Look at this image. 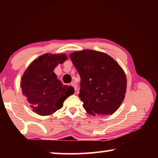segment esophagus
I'll return each mask as SVG.
<instances>
[{
	"instance_id": "1",
	"label": "esophagus",
	"mask_w": 158,
	"mask_h": 158,
	"mask_svg": "<svg viewBox=\"0 0 158 158\" xmlns=\"http://www.w3.org/2000/svg\"><path fill=\"white\" fill-rule=\"evenodd\" d=\"M71 85L74 87V90H75V91H77V84H76V83L75 82H72Z\"/></svg>"
}]
</instances>
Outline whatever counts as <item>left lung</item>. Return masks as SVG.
<instances>
[{"mask_svg": "<svg viewBox=\"0 0 158 158\" xmlns=\"http://www.w3.org/2000/svg\"><path fill=\"white\" fill-rule=\"evenodd\" d=\"M81 77L79 96L88 114L111 115L123 101L127 89L125 72L110 56L91 49L69 54Z\"/></svg>", "mask_w": 158, "mask_h": 158, "instance_id": "1", "label": "left lung"}]
</instances>
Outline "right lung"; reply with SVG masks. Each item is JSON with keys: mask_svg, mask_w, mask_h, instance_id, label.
Returning a JSON list of instances; mask_svg holds the SVG:
<instances>
[{"mask_svg": "<svg viewBox=\"0 0 158 158\" xmlns=\"http://www.w3.org/2000/svg\"><path fill=\"white\" fill-rule=\"evenodd\" d=\"M65 53H44L32 62L21 79L23 95L35 113L49 116L63 106L74 93L73 86L63 85L53 70L68 59Z\"/></svg>", "mask_w": 158, "mask_h": 158, "instance_id": "add662e5", "label": "right lung"}]
</instances>
